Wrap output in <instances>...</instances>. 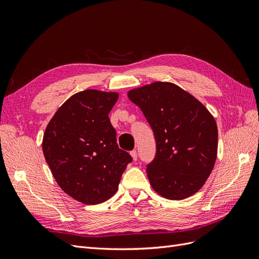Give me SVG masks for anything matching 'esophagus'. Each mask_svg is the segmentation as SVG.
Here are the masks:
<instances>
[{"label":"esophagus","instance_id":"1","mask_svg":"<svg viewBox=\"0 0 259 259\" xmlns=\"http://www.w3.org/2000/svg\"><path fill=\"white\" fill-rule=\"evenodd\" d=\"M131 155H132V158H133V160L134 161H136L137 160V151L136 150H133V151H131Z\"/></svg>","mask_w":259,"mask_h":259}]
</instances>
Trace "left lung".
I'll use <instances>...</instances> for the list:
<instances>
[{
    "mask_svg": "<svg viewBox=\"0 0 259 259\" xmlns=\"http://www.w3.org/2000/svg\"><path fill=\"white\" fill-rule=\"evenodd\" d=\"M154 133L156 153L147 166L153 190L183 200L205 184L217 158L218 131L205 106L178 85L153 82L128 91Z\"/></svg>",
    "mask_w": 259,
    "mask_h": 259,
    "instance_id": "1",
    "label": "left lung"
}]
</instances>
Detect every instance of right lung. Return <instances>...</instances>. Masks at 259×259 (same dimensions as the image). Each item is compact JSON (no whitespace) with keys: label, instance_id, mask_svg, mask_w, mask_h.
<instances>
[{"label":"right lung","instance_id":"1","mask_svg":"<svg viewBox=\"0 0 259 259\" xmlns=\"http://www.w3.org/2000/svg\"><path fill=\"white\" fill-rule=\"evenodd\" d=\"M119 94L85 90L62 104L45 128L42 149L58 186L95 205L117 191L132 156L116 144L109 113Z\"/></svg>","mask_w":259,"mask_h":259}]
</instances>
